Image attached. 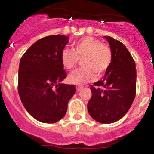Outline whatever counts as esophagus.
<instances>
[{"instance_id":"34e87169","label":"esophagus","mask_w":154,"mask_h":154,"mask_svg":"<svg viewBox=\"0 0 154 154\" xmlns=\"http://www.w3.org/2000/svg\"><path fill=\"white\" fill-rule=\"evenodd\" d=\"M82 88H83V86H77V91H80V90H81Z\"/></svg>"}]
</instances>
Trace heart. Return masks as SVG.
<instances>
[{"label":"heart","instance_id":"obj_1","mask_svg":"<svg viewBox=\"0 0 154 154\" xmlns=\"http://www.w3.org/2000/svg\"><path fill=\"white\" fill-rule=\"evenodd\" d=\"M73 49L64 48L60 54L62 64L67 70L75 68L79 59H83V67L68 77V81L73 84L81 86L93 81L96 74H104L112 61L111 48L93 37L86 36L76 41L73 44Z\"/></svg>","mask_w":154,"mask_h":154}]
</instances>
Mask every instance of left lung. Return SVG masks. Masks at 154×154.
I'll return each instance as SVG.
<instances>
[{
  "label": "left lung",
  "mask_w": 154,
  "mask_h": 154,
  "mask_svg": "<svg viewBox=\"0 0 154 154\" xmlns=\"http://www.w3.org/2000/svg\"><path fill=\"white\" fill-rule=\"evenodd\" d=\"M112 52V61L104 78L91 86V97L87 104L88 113L100 123L110 124L128 112L136 92V63L121 42L104 36Z\"/></svg>",
  "instance_id": "8db88e82"
}]
</instances>
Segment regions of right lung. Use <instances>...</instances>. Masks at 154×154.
I'll return each instance as SVG.
<instances>
[{
    "mask_svg": "<svg viewBox=\"0 0 154 154\" xmlns=\"http://www.w3.org/2000/svg\"><path fill=\"white\" fill-rule=\"evenodd\" d=\"M68 42L66 35L46 36L32 44L20 61L18 91L21 103L30 116L43 123L63 119L76 92L74 85L61 83L67 74L60 54Z\"/></svg>",
    "mask_w": 154,
    "mask_h": 154,
    "instance_id": "1",
    "label": "right lung"
}]
</instances>
